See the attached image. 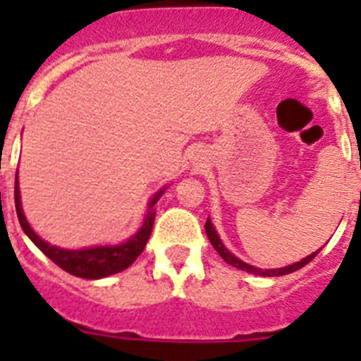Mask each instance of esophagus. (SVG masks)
Listing matches in <instances>:
<instances>
[{
  "label": "esophagus",
  "mask_w": 361,
  "mask_h": 361,
  "mask_svg": "<svg viewBox=\"0 0 361 361\" xmlns=\"http://www.w3.org/2000/svg\"><path fill=\"white\" fill-rule=\"evenodd\" d=\"M200 159H202V157H199V153H197V155H193V162H199Z\"/></svg>",
  "instance_id": "34e87169"
}]
</instances>
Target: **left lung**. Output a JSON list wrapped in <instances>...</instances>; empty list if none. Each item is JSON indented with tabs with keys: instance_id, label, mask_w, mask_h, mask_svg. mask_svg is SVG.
Masks as SVG:
<instances>
[{
	"instance_id": "1",
	"label": "left lung",
	"mask_w": 361,
	"mask_h": 361,
	"mask_svg": "<svg viewBox=\"0 0 361 361\" xmlns=\"http://www.w3.org/2000/svg\"><path fill=\"white\" fill-rule=\"evenodd\" d=\"M206 235H208L209 242H212V245L216 250V253H219L220 257L224 258V260L229 264V266L237 267V269L245 271V273H253V275H257V276H282V275H289V273H293V271L302 269V267H304L305 264L311 262L312 258H314L318 255V251H320V250H318V251H314V253L307 255V257L302 258L300 262L291 264V266L276 267V269H260V267H255V266H250V264H245L244 260H240V258H238V257H235V255H233L231 251H229L228 247H226V245L222 244V240H220V237H219V233H216L215 226L212 224V220H209V216H208V220H206Z\"/></svg>"
}]
</instances>
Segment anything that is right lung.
Masks as SVG:
<instances>
[{"label": "right lung", "mask_w": 361, "mask_h": 361, "mask_svg": "<svg viewBox=\"0 0 361 361\" xmlns=\"http://www.w3.org/2000/svg\"><path fill=\"white\" fill-rule=\"evenodd\" d=\"M166 191V186H162L155 195L149 199L148 212H146L145 222L128 240L121 242L116 245H94V247H85V250H65V247H57L50 242L43 240L34 229L28 224L27 216L23 213V206H21V193H19V180L16 175V190H14V200H16V213H18L19 224L25 231L28 238L43 251L47 257L52 260L54 264L65 269L66 273L79 279L88 280H99L104 276L116 275L121 273L126 267L132 266L135 262V258L142 253L146 242H148L149 235H152L153 222H155V204L161 199L162 193Z\"/></svg>", "instance_id": "1"}]
</instances>
